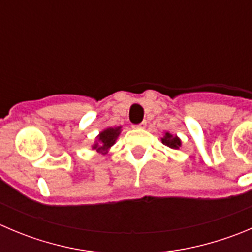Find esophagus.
Wrapping results in <instances>:
<instances>
[{"label": "esophagus", "mask_w": 252, "mask_h": 252, "mask_svg": "<svg viewBox=\"0 0 252 252\" xmlns=\"http://www.w3.org/2000/svg\"><path fill=\"white\" fill-rule=\"evenodd\" d=\"M146 126V122H141V124H137V125H132V128H145Z\"/></svg>", "instance_id": "obj_1"}]
</instances>
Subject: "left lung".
Returning <instances> with one entry per match:
<instances>
[{"label":"left lung","mask_w":252,"mask_h":252,"mask_svg":"<svg viewBox=\"0 0 252 252\" xmlns=\"http://www.w3.org/2000/svg\"><path fill=\"white\" fill-rule=\"evenodd\" d=\"M160 140H162V143H163V145H166L167 147H169V148H173V150H178L182 145L179 137L171 135L169 132L164 133V136L160 138Z\"/></svg>","instance_id":"8db88e82"}]
</instances>
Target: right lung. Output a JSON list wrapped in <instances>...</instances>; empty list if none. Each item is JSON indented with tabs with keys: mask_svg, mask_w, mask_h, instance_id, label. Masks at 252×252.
<instances>
[{
	"mask_svg": "<svg viewBox=\"0 0 252 252\" xmlns=\"http://www.w3.org/2000/svg\"><path fill=\"white\" fill-rule=\"evenodd\" d=\"M120 132H121V127H109V128H105L104 131L99 133L97 136V140L96 142L93 145V150H96L97 152L100 153H106L107 151L110 150L111 146H114V143L116 142L117 137H119Z\"/></svg>",
	"mask_w": 252,
	"mask_h": 252,
	"instance_id": "add662e5",
	"label": "right lung"
}]
</instances>
